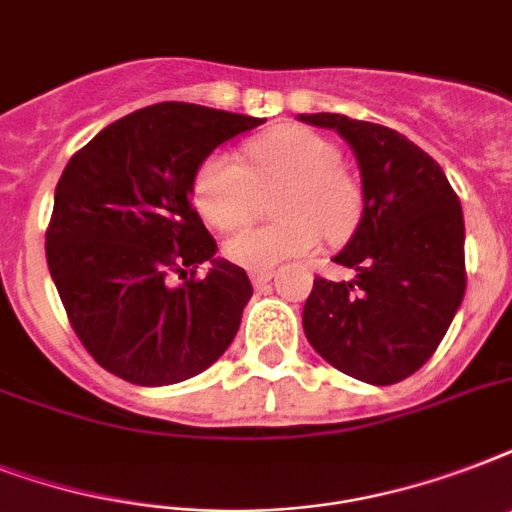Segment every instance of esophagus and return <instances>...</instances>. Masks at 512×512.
Instances as JSON below:
<instances>
[{
  "label": "esophagus",
  "instance_id": "1",
  "mask_svg": "<svg viewBox=\"0 0 512 512\" xmlns=\"http://www.w3.org/2000/svg\"><path fill=\"white\" fill-rule=\"evenodd\" d=\"M271 279H273V271H255V273H252V284H255L257 289L265 287V284H268Z\"/></svg>",
  "mask_w": 512,
  "mask_h": 512
}]
</instances>
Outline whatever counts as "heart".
<instances>
[{
	"label": "heart",
	"instance_id": "heart-1",
	"mask_svg": "<svg viewBox=\"0 0 512 512\" xmlns=\"http://www.w3.org/2000/svg\"><path fill=\"white\" fill-rule=\"evenodd\" d=\"M247 167L231 154L207 156L193 177V204L215 228L247 220L257 188L281 185L273 196L268 225H244L223 241L225 257L247 271H271L289 257L353 228L361 207L356 180L342 170L340 151L329 138L308 127H276L244 146Z\"/></svg>",
	"mask_w": 512,
	"mask_h": 512
}]
</instances>
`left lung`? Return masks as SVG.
Wrapping results in <instances>:
<instances>
[{"label": "left lung", "instance_id": "left-lung-1", "mask_svg": "<svg viewBox=\"0 0 512 512\" xmlns=\"http://www.w3.org/2000/svg\"><path fill=\"white\" fill-rule=\"evenodd\" d=\"M335 130L356 156L364 212L337 265L350 281L316 279L303 329L324 361L369 385L414 374L444 340L465 295V223L444 170L382 124L300 114Z\"/></svg>", "mask_w": 512, "mask_h": 512}]
</instances>
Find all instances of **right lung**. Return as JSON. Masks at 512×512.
<instances>
[{
  "label": "right lung",
  "instance_id": "obj_1",
  "mask_svg": "<svg viewBox=\"0 0 512 512\" xmlns=\"http://www.w3.org/2000/svg\"><path fill=\"white\" fill-rule=\"evenodd\" d=\"M265 119L156 103L108 124L55 188L47 265L76 337L135 385H172L223 356L252 297L244 268L191 207L193 177L220 143ZM209 262L207 277L195 268ZM180 275L183 285H172Z\"/></svg>",
  "mask_w": 512,
  "mask_h": 512
}]
</instances>
